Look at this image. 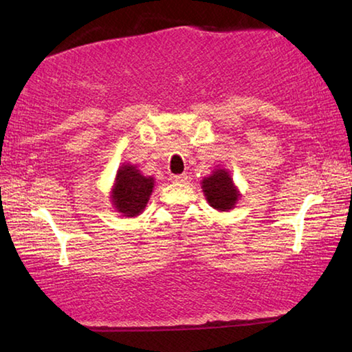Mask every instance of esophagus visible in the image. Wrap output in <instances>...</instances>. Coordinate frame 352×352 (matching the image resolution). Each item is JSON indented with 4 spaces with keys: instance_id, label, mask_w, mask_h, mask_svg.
I'll return each instance as SVG.
<instances>
[{
    "instance_id": "34e87169",
    "label": "esophagus",
    "mask_w": 352,
    "mask_h": 352,
    "mask_svg": "<svg viewBox=\"0 0 352 352\" xmlns=\"http://www.w3.org/2000/svg\"><path fill=\"white\" fill-rule=\"evenodd\" d=\"M170 180H172V182H175V183H183V182H186V180H188V175H186V174H178V175H172Z\"/></svg>"
}]
</instances>
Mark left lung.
<instances>
[{"instance_id":"left-lung-1","label":"left lung","mask_w":352,"mask_h":352,"mask_svg":"<svg viewBox=\"0 0 352 352\" xmlns=\"http://www.w3.org/2000/svg\"><path fill=\"white\" fill-rule=\"evenodd\" d=\"M201 189L208 204L217 211L233 210L241 195L234 186L233 178L225 169H216L210 177H205L201 182Z\"/></svg>"}]
</instances>
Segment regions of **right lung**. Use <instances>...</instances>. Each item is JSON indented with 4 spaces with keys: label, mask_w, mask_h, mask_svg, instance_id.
Returning a JSON list of instances; mask_svg holds the SVG:
<instances>
[{
    "label": "right lung",
    "mask_w": 352,
    "mask_h": 352,
    "mask_svg": "<svg viewBox=\"0 0 352 352\" xmlns=\"http://www.w3.org/2000/svg\"><path fill=\"white\" fill-rule=\"evenodd\" d=\"M153 183V177H144L136 166L122 164L111 189V201L116 211L126 217L138 216L151 199Z\"/></svg>",
    "instance_id": "add662e5"
}]
</instances>
